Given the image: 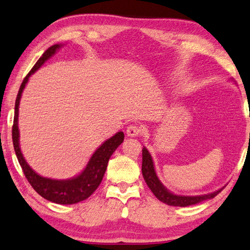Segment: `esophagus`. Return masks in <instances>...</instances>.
I'll use <instances>...</instances> for the list:
<instances>
[{
	"label": "esophagus",
	"mask_w": 250,
	"mask_h": 250,
	"mask_svg": "<svg viewBox=\"0 0 250 250\" xmlns=\"http://www.w3.org/2000/svg\"><path fill=\"white\" fill-rule=\"evenodd\" d=\"M141 132H143V130L139 125H130L128 128H126V135L129 137H137V136H140Z\"/></svg>",
	"instance_id": "34e87169"
}]
</instances>
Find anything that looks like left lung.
<instances>
[{"instance_id":"left-lung-1","label":"left lung","mask_w":250,"mask_h":250,"mask_svg":"<svg viewBox=\"0 0 250 250\" xmlns=\"http://www.w3.org/2000/svg\"><path fill=\"white\" fill-rule=\"evenodd\" d=\"M141 170H143L144 180L146 182L148 188L151 189L154 195L157 197L159 201L168 204V206L173 207H188L193 206V204L200 203L202 201H206L208 199H213L215 195L220 193L223 188L218 189L213 193H208V194L204 195H195V196H183V195H176L174 193L169 192L165 186L162 184V182L158 180L157 174L155 172L154 162H152L151 155L146 148H143V166H141Z\"/></svg>"}]
</instances>
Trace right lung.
I'll return each mask as SVG.
<instances>
[{
  "instance_id": "add662e5",
  "label": "right lung",
  "mask_w": 250,
  "mask_h": 250,
  "mask_svg": "<svg viewBox=\"0 0 250 250\" xmlns=\"http://www.w3.org/2000/svg\"><path fill=\"white\" fill-rule=\"evenodd\" d=\"M59 47H61V44H54V46L48 48L42 54V57L38 59V62H36L35 66L32 67V69L30 70L28 75L24 77L23 82H22L20 89H19V93L17 95L16 107H14L12 140L18 161L20 163L22 170H23L25 177H27L29 183L31 184L33 189L39 195H42L43 199L50 201V202L57 204H74L86 200L99 188V185L102 182L104 173H105L107 163H109L111 155L122 144L125 135L122 131H119L113 137H111L110 139L104 141L101 146L96 149L94 154L92 155L91 159H89V162L87 163V165L83 172L75 177L69 178V180H53V178L40 176L39 174H37L28 165V163L25 162L23 155L21 152L20 145H19V104H20L22 92H23L25 87V84L28 83L29 77L37 69H39L40 66L44 62L48 61L57 51V49H59Z\"/></svg>"
}]
</instances>
